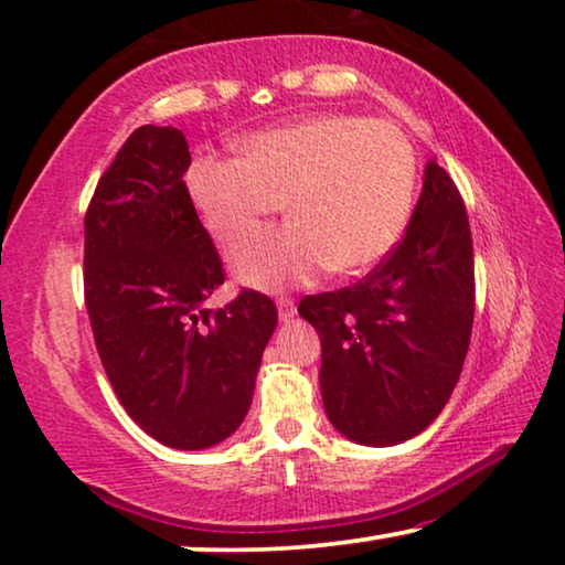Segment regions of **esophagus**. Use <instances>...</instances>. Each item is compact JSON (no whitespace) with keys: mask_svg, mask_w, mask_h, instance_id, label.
<instances>
[{"mask_svg":"<svg viewBox=\"0 0 565 565\" xmlns=\"http://www.w3.org/2000/svg\"><path fill=\"white\" fill-rule=\"evenodd\" d=\"M277 313H280L282 321H290L292 316H296V300H292L290 296H277Z\"/></svg>","mask_w":565,"mask_h":565,"instance_id":"esophagus-1","label":"esophagus"}]
</instances>
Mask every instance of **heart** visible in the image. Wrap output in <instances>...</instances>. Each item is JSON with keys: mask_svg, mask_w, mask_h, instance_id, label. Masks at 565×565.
Returning a JSON list of instances; mask_svg holds the SVG:
<instances>
[{"mask_svg": "<svg viewBox=\"0 0 565 565\" xmlns=\"http://www.w3.org/2000/svg\"><path fill=\"white\" fill-rule=\"evenodd\" d=\"M416 180L414 146L396 122L327 113L249 136L238 159L198 157L188 192L226 249L285 203L292 223L254 236L231 259L244 282L273 290L323 269H373L404 236Z\"/></svg>", "mask_w": 565, "mask_h": 565, "instance_id": "1", "label": "heart"}]
</instances>
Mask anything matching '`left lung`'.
Here are the masks:
<instances>
[{
	"mask_svg": "<svg viewBox=\"0 0 565 565\" xmlns=\"http://www.w3.org/2000/svg\"><path fill=\"white\" fill-rule=\"evenodd\" d=\"M298 313L319 331L323 408L344 437L385 447L427 429L458 385L476 313L473 238L450 174L429 161L388 257Z\"/></svg>",
	"mask_w": 565,
	"mask_h": 565,
	"instance_id": "8db88e82",
	"label": "left lung"
}]
</instances>
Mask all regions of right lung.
<instances>
[{
	"mask_svg": "<svg viewBox=\"0 0 565 565\" xmlns=\"http://www.w3.org/2000/svg\"><path fill=\"white\" fill-rule=\"evenodd\" d=\"M182 130L141 126L99 177L84 215V303L115 396L146 435L203 450L244 422L277 327L265 292L226 282L192 205Z\"/></svg>",
	"mask_w": 565,
	"mask_h": 565,
	"instance_id": "add662e5",
	"label": "right lung"
}]
</instances>
